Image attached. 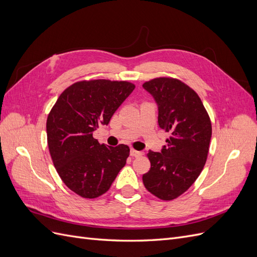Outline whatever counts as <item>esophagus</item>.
Listing matches in <instances>:
<instances>
[{
  "instance_id": "34e87169",
  "label": "esophagus",
  "mask_w": 257,
  "mask_h": 257,
  "mask_svg": "<svg viewBox=\"0 0 257 257\" xmlns=\"http://www.w3.org/2000/svg\"><path fill=\"white\" fill-rule=\"evenodd\" d=\"M143 154H144V152H143V151H137V150H134V149H132V150H131V155H132V157H135V158H137V157H142Z\"/></svg>"
}]
</instances>
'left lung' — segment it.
I'll return each mask as SVG.
<instances>
[{
    "mask_svg": "<svg viewBox=\"0 0 257 257\" xmlns=\"http://www.w3.org/2000/svg\"><path fill=\"white\" fill-rule=\"evenodd\" d=\"M158 105L159 126L170 137L161 152L149 151L146 189L163 200L180 196L203 170L211 141V121L197 93L182 81L161 77L143 84Z\"/></svg>",
    "mask_w": 257,
    "mask_h": 257,
    "instance_id": "1",
    "label": "left lung"
}]
</instances>
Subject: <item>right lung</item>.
<instances>
[{"mask_svg":"<svg viewBox=\"0 0 257 257\" xmlns=\"http://www.w3.org/2000/svg\"><path fill=\"white\" fill-rule=\"evenodd\" d=\"M135 89L127 81H79L59 96L47 119L49 152L62 181L84 198H96L111 186L130 155L126 145L110 147L93 138L99 125Z\"/></svg>","mask_w":257,"mask_h":257,"instance_id":"1","label":"right lung"}]
</instances>
